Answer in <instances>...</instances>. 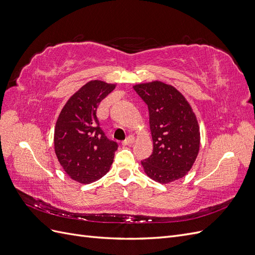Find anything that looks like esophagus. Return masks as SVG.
<instances>
[{
	"label": "esophagus",
	"mask_w": 255,
	"mask_h": 255,
	"mask_svg": "<svg viewBox=\"0 0 255 255\" xmlns=\"http://www.w3.org/2000/svg\"><path fill=\"white\" fill-rule=\"evenodd\" d=\"M134 140H135L134 136L129 135V136H128V138H127L126 140L122 141V144H123V145H129V144H132V143L134 142Z\"/></svg>",
	"instance_id": "obj_1"
}]
</instances>
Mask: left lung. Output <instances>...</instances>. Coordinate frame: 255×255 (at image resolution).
Listing matches in <instances>:
<instances>
[{
	"instance_id": "8db88e82",
	"label": "left lung",
	"mask_w": 255,
	"mask_h": 255,
	"mask_svg": "<svg viewBox=\"0 0 255 255\" xmlns=\"http://www.w3.org/2000/svg\"><path fill=\"white\" fill-rule=\"evenodd\" d=\"M148 105L153 152L141 161L144 172L161 184L190 170L200 148V129L186 99L171 85L154 81L134 86Z\"/></svg>"
}]
</instances>
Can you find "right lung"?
Masks as SVG:
<instances>
[{"instance_id": "right-lung-1", "label": "right lung", "mask_w": 255, "mask_h": 255, "mask_svg": "<svg viewBox=\"0 0 255 255\" xmlns=\"http://www.w3.org/2000/svg\"><path fill=\"white\" fill-rule=\"evenodd\" d=\"M116 85L90 81L68 100L54 130L59 164L72 180L89 184L109 172L118 143L100 128L97 109Z\"/></svg>"}]
</instances>
